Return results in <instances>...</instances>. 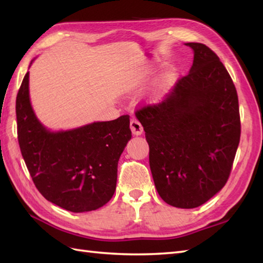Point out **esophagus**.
<instances>
[{"label":"esophagus","mask_w":263,"mask_h":263,"mask_svg":"<svg viewBox=\"0 0 263 263\" xmlns=\"http://www.w3.org/2000/svg\"><path fill=\"white\" fill-rule=\"evenodd\" d=\"M130 127L131 131L135 136H140L142 131H143V126L141 125V123L139 122L137 119H132L130 122Z\"/></svg>","instance_id":"obj_1"}]
</instances>
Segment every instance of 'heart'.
Listing matches in <instances>:
<instances>
[{
    "instance_id": "heart-1",
    "label": "heart",
    "mask_w": 263,
    "mask_h": 263,
    "mask_svg": "<svg viewBox=\"0 0 263 263\" xmlns=\"http://www.w3.org/2000/svg\"><path fill=\"white\" fill-rule=\"evenodd\" d=\"M168 81H170V80L167 79V78H166V79H164L163 82H161V85H160L161 88H166L167 86H168Z\"/></svg>"
}]
</instances>
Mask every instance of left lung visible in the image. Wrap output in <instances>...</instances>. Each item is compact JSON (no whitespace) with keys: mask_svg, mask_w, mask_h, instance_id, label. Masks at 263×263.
<instances>
[{"mask_svg":"<svg viewBox=\"0 0 263 263\" xmlns=\"http://www.w3.org/2000/svg\"><path fill=\"white\" fill-rule=\"evenodd\" d=\"M190 72L157 104L136 116L146 132L149 164L166 203L191 209L225 186L241 138L236 88L217 54L201 43Z\"/></svg>","mask_w":263,"mask_h":263,"instance_id":"1","label":"left lung"}]
</instances>
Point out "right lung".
Wrapping results in <instances>:
<instances>
[{
    "label": "right lung",
    "instance_id": "1",
    "mask_svg": "<svg viewBox=\"0 0 263 263\" xmlns=\"http://www.w3.org/2000/svg\"><path fill=\"white\" fill-rule=\"evenodd\" d=\"M15 114L21 155L44 198L72 212L96 210L108 202L120 156L132 137L130 116L49 132L31 108L29 72L16 95Z\"/></svg>",
    "mask_w": 263,
    "mask_h": 263
}]
</instances>
